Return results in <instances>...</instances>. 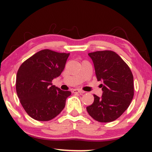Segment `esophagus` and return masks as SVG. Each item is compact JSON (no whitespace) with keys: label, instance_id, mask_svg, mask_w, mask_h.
<instances>
[{"label":"esophagus","instance_id":"34e87169","mask_svg":"<svg viewBox=\"0 0 152 152\" xmlns=\"http://www.w3.org/2000/svg\"><path fill=\"white\" fill-rule=\"evenodd\" d=\"M85 91H82L81 89H74L73 90V93L74 94H77V93H79V94H83Z\"/></svg>","mask_w":152,"mask_h":152}]
</instances>
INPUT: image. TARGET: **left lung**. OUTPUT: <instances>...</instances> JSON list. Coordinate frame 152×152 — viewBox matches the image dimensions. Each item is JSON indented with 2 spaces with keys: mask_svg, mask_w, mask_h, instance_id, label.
<instances>
[{
  "mask_svg": "<svg viewBox=\"0 0 152 152\" xmlns=\"http://www.w3.org/2000/svg\"><path fill=\"white\" fill-rule=\"evenodd\" d=\"M93 61L98 81H102V97L94 94L87 106L88 114L99 122H111L121 116L134 97V77L129 66L112 50L88 53Z\"/></svg>",
  "mask_w": 152,
  "mask_h": 152,
  "instance_id": "obj_1",
  "label": "left lung"
}]
</instances>
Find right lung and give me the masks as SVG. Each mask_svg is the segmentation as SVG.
<instances>
[{
    "instance_id": "add662e5",
    "label": "right lung",
    "mask_w": 152,
    "mask_h": 152,
    "mask_svg": "<svg viewBox=\"0 0 152 152\" xmlns=\"http://www.w3.org/2000/svg\"><path fill=\"white\" fill-rule=\"evenodd\" d=\"M69 53L41 50L19 67L15 88L26 112L37 121L53 119L61 112L71 93L52 85L64 71Z\"/></svg>"
}]
</instances>
